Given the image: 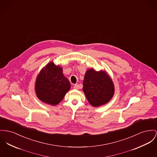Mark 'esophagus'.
<instances>
[{"label": "esophagus", "mask_w": 157, "mask_h": 157, "mask_svg": "<svg viewBox=\"0 0 157 157\" xmlns=\"http://www.w3.org/2000/svg\"><path fill=\"white\" fill-rule=\"evenodd\" d=\"M73 87L74 89H78L79 86H78V84H74Z\"/></svg>", "instance_id": "obj_1"}]
</instances>
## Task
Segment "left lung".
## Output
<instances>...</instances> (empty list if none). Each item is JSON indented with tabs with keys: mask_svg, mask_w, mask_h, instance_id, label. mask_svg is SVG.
<instances>
[{
	"mask_svg": "<svg viewBox=\"0 0 157 157\" xmlns=\"http://www.w3.org/2000/svg\"><path fill=\"white\" fill-rule=\"evenodd\" d=\"M84 93L89 102L94 107L106 104L113 98L114 87L112 80L105 71L88 70L84 75Z\"/></svg>",
	"mask_w": 157,
	"mask_h": 157,
	"instance_id": "left-lung-1",
	"label": "left lung"
}]
</instances>
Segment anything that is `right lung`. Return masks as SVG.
<instances>
[{
    "label": "right lung",
    "mask_w": 157,
    "mask_h": 157,
    "mask_svg": "<svg viewBox=\"0 0 157 157\" xmlns=\"http://www.w3.org/2000/svg\"><path fill=\"white\" fill-rule=\"evenodd\" d=\"M71 87L63 76V68L50 63L43 68L36 82V93L43 102L56 105L63 100Z\"/></svg>",
    "instance_id": "1"
}]
</instances>
